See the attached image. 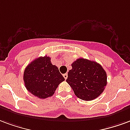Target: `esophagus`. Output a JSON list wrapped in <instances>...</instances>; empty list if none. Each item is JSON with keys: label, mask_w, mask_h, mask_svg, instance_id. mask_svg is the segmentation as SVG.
<instances>
[{"label": "esophagus", "mask_w": 130, "mask_h": 130, "mask_svg": "<svg viewBox=\"0 0 130 130\" xmlns=\"http://www.w3.org/2000/svg\"><path fill=\"white\" fill-rule=\"evenodd\" d=\"M63 76H64V79H67V77H68V74H67V73H65V74L63 75Z\"/></svg>", "instance_id": "34e87169"}]
</instances>
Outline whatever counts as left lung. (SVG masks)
I'll list each match as a JSON object with an SVG mask.
<instances>
[{"mask_svg":"<svg viewBox=\"0 0 130 130\" xmlns=\"http://www.w3.org/2000/svg\"><path fill=\"white\" fill-rule=\"evenodd\" d=\"M66 82L79 99L89 101L103 92L107 85V73L97 62L79 58L71 64Z\"/></svg>","mask_w":130,"mask_h":130,"instance_id":"left-lung-1","label":"left lung"}]
</instances>
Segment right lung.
I'll list each match as a JSON object with an SVG mask.
<instances>
[{
	"mask_svg": "<svg viewBox=\"0 0 130 130\" xmlns=\"http://www.w3.org/2000/svg\"><path fill=\"white\" fill-rule=\"evenodd\" d=\"M23 80L27 91L41 99L53 95L58 85L65 80L58 68L47 56L38 57L25 68Z\"/></svg>",
	"mask_w": 130,
	"mask_h": 130,
	"instance_id": "right-lung-1",
	"label": "right lung"
}]
</instances>
